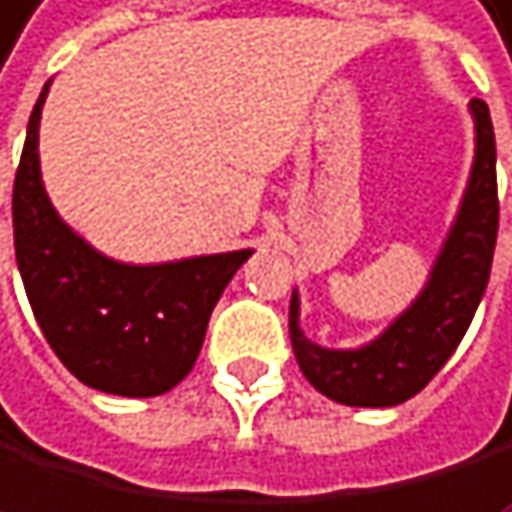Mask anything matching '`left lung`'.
<instances>
[{"mask_svg": "<svg viewBox=\"0 0 512 512\" xmlns=\"http://www.w3.org/2000/svg\"><path fill=\"white\" fill-rule=\"evenodd\" d=\"M475 162L459 216L443 242L427 286L376 341L357 350L312 344L299 328V296L290 302V341L306 376L321 395L350 408H392L414 398L459 347L491 277L497 245V146L491 111L472 104Z\"/></svg>", "mask_w": 512, "mask_h": 512, "instance_id": "left-lung-1", "label": "left lung"}]
</instances>
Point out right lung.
Returning <instances> with one entry per match:
<instances>
[{
	"instance_id": "add662e5",
	"label": "right lung",
	"mask_w": 512,
	"mask_h": 512,
	"mask_svg": "<svg viewBox=\"0 0 512 512\" xmlns=\"http://www.w3.org/2000/svg\"><path fill=\"white\" fill-rule=\"evenodd\" d=\"M40 92L12 191L15 258L47 344L88 389L162 395L191 373L206 321L248 251L168 264H120L72 232L40 181Z\"/></svg>"
}]
</instances>
